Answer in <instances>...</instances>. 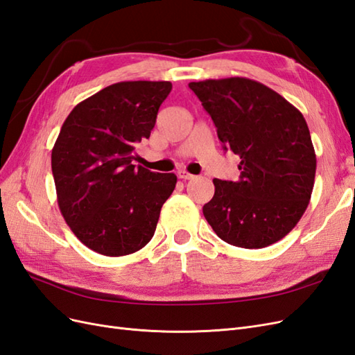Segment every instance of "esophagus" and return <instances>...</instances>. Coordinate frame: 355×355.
<instances>
[{
  "label": "esophagus",
  "mask_w": 355,
  "mask_h": 355,
  "mask_svg": "<svg viewBox=\"0 0 355 355\" xmlns=\"http://www.w3.org/2000/svg\"><path fill=\"white\" fill-rule=\"evenodd\" d=\"M178 176H179V179H182V180H192V179L196 178L194 175L188 173V171H185V170H180V171H178Z\"/></svg>",
  "instance_id": "34e87169"
}]
</instances>
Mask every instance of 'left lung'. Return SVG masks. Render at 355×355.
I'll return each mask as SVG.
<instances>
[{"label": "left lung", "instance_id": "8db88e82", "mask_svg": "<svg viewBox=\"0 0 355 355\" xmlns=\"http://www.w3.org/2000/svg\"><path fill=\"white\" fill-rule=\"evenodd\" d=\"M218 128L225 151L240 157L237 182L213 179L202 213L218 237L244 249L282 240L305 213L317 158L304 115L262 83L243 77L189 83Z\"/></svg>", "mask_w": 355, "mask_h": 355}]
</instances>
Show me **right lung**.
<instances>
[{"mask_svg": "<svg viewBox=\"0 0 355 355\" xmlns=\"http://www.w3.org/2000/svg\"><path fill=\"white\" fill-rule=\"evenodd\" d=\"M170 81H123L80 102L51 151L58 204L77 239L105 256L141 250L173 192L175 173L135 166V146L148 139Z\"/></svg>", "mask_w": 355, "mask_h": 355, "instance_id": "right-lung-1", "label": "right lung"}]
</instances>
